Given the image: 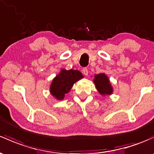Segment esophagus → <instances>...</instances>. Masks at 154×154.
I'll list each match as a JSON object with an SVG mask.
<instances>
[{
    "mask_svg": "<svg viewBox=\"0 0 154 154\" xmlns=\"http://www.w3.org/2000/svg\"><path fill=\"white\" fill-rule=\"evenodd\" d=\"M82 73H83L84 75H85V76L88 75V69H87V68H84V69H82Z\"/></svg>",
    "mask_w": 154,
    "mask_h": 154,
    "instance_id": "1",
    "label": "esophagus"
}]
</instances>
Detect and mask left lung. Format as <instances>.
I'll use <instances>...</instances> for the list:
<instances>
[{"label": "left lung", "mask_w": 154, "mask_h": 154, "mask_svg": "<svg viewBox=\"0 0 154 154\" xmlns=\"http://www.w3.org/2000/svg\"><path fill=\"white\" fill-rule=\"evenodd\" d=\"M93 82L99 94L102 96H109L114 92V88L109 78L105 73L94 74Z\"/></svg>", "instance_id": "1"}]
</instances>
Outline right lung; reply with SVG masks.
Instances as JSON below:
<instances>
[{"label":"right lung","mask_w":154,"mask_h":154,"mask_svg":"<svg viewBox=\"0 0 154 154\" xmlns=\"http://www.w3.org/2000/svg\"><path fill=\"white\" fill-rule=\"evenodd\" d=\"M83 77L82 73L78 70L61 69L59 74L51 81L49 87L50 94L57 100H63L65 95L70 92L74 84Z\"/></svg>","instance_id":"1"}]
</instances>
